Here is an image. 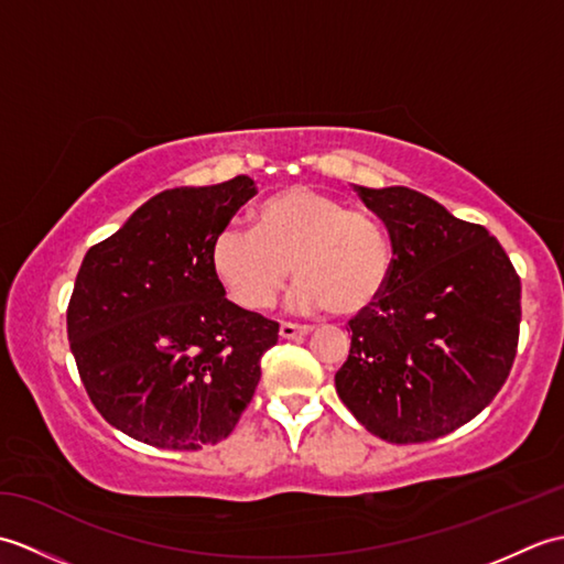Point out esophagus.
Segmentation results:
<instances>
[{
  "label": "esophagus",
  "instance_id": "1",
  "mask_svg": "<svg viewBox=\"0 0 564 564\" xmlns=\"http://www.w3.org/2000/svg\"><path fill=\"white\" fill-rule=\"evenodd\" d=\"M313 329H310L307 325H293V322H281V327H279V334L283 339H303Z\"/></svg>",
  "mask_w": 564,
  "mask_h": 564
}]
</instances>
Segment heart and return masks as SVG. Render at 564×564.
Segmentation results:
<instances>
[{"instance_id":"b5f03b06","label":"heart","mask_w":564,"mask_h":564,"mask_svg":"<svg viewBox=\"0 0 564 564\" xmlns=\"http://www.w3.org/2000/svg\"><path fill=\"white\" fill-rule=\"evenodd\" d=\"M293 275L301 310L361 315L392 271L390 237L373 215L313 186H289L251 210V232L227 227L213 239V275L239 307H269Z\"/></svg>"}]
</instances>
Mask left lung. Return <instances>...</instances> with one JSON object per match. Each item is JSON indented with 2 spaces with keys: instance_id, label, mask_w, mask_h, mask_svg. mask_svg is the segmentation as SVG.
Instances as JSON below:
<instances>
[{
  "instance_id": "obj_1",
  "label": "left lung",
  "mask_w": 564,
  "mask_h": 564,
  "mask_svg": "<svg viewBox=\"0 0 564 564\" xmlns=\"http://www.w3.org/2000/svg\"><path fill=\"white\" fill-rule=\"evenodd\" d=\"M388 227L392 271L349 322L334 376L370 434L424 443L467 424L505 386L519 346L521 281L482 225L458 220L406 186H354Z\"/></svg>"
}]
</instances>
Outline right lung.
<instances>
[{"label":"right lung","mask_w":564,"mask_h":564,"mask_svg":"<svg viewBox=\"0 0 564 564\" xmlns=\"http://www.w3.org/2000/svg\"><path fill=\"white\" fill-rule=\"evenodd\" d=\"M257 194L249 176L166 188L84 257L67 307L79 378L130 438L196 451L232 434L254 398L273 319L225 297L210 247Z\"/></svg>","instance_id":"obj_1"}]
</instances>
